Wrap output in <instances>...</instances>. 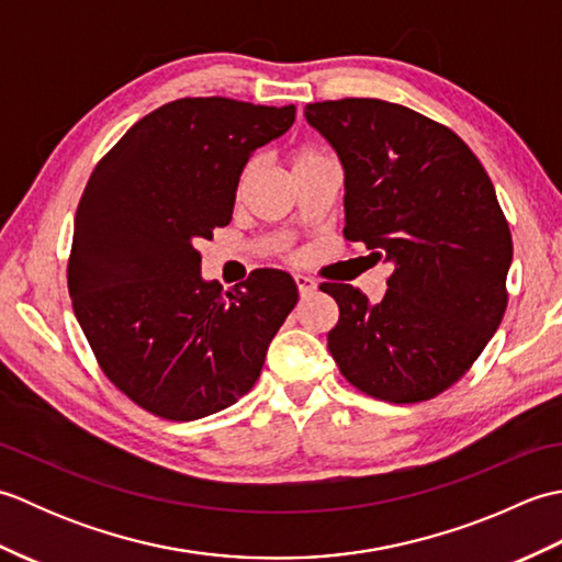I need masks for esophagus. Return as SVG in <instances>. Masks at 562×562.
Masks as SVG:
<instances>
[{"label": "esophagus", "mask_w": 562, "mask_h": 562, "mask_svg": "<svg viewBox=\"0 0 562 562\" xmlns=\"http://www.w3.org/2000/svg\"><path fill=\"white\" fill-rule=\"evenodd\" d=\"M294 282H296V290H300L302 300H306V296L314 294V290H316V282L312 278H306V274H294Z\"/></svg>", "instance_id": "obj_1"}]
</instances>
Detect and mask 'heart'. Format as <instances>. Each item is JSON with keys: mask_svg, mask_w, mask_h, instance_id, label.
Returning <instances> with one entry per match:
<instances>
[{"mask_svg": "<svg viewBox=\"0 0 562 562\" xmlns=\"http://www.w3.org/2000/svg\"><path fill=\"white\" fill-rule=\"evenodd\" d=\"M324 159H330V157H326L324 151H318V149H308V147H304V149H296L294 154H292V171H300V169H304V166H308V164H316V161H324ZM250 173H254V166H246V169L238 173V181H236V195H244V190H246V186H248V181H250Z\"/></svg>", "mask_w": 562, "mask_h": 562, "instance_id": "heart-1", "label": "heart"}]
</instances>
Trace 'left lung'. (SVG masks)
Masks as SVG:
<instances>
[{
	"instance_id": "8db88e82",
	"label": "left lung",
	"mask_w": 562,
	"mask_h": 562,
	"mask_svg": "<svg viewBox=\"0 0 562 562\" xmlns=\"http://www.w3.org/2000/svg\"><path fill=\"white\" fill-rule=\"evenodd\" d=\"M345 169V241L393 262L379 304L324 282L340 308L328 350L389 403L439 396L469 372L507 308L512 234L491 176L447 125L379 99L306 105Z\"/></svg>"
}]
</instances>
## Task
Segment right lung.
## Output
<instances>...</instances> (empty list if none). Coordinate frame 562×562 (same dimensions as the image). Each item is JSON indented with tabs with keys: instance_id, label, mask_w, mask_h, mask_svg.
Wrapping results in <instances>:
<instances>
[{
	"instance_id": "right-lung-1",
	"label": "right lung",
	"mask_w": 562,
	"mask_h": 562,
	"mask_svg": "<svg viewBox=\"0 0 562 562\" xmlns=\"http://www.w3.org/2000/svg\"><path fill=\"white\" fill-rule=\"evenodd\" d=\"M294 105L178 99L142 117L97 164L75 217L67 288L97 362L164 420L229 408L254 389L300 294L260 268L224 292L198 244L232 222L250 154L288 133Z\"/></svg>"
}]
</instances>
